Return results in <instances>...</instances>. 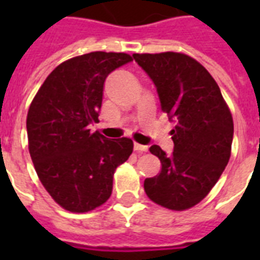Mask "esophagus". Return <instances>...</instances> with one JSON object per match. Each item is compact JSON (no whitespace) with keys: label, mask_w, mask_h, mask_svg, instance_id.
Segmentation results:
<instances>
[{"label":"esophagus","mask_w":260,"mask_h":260,"mask_svg":"<svg viewBox=\"0 0 260 260\" xmlns=\"http://www.w3.org/2000/svg\"><path fill=\"white\" fill-rule=\"evenodd\" d=\"M134 148L135 151H138V152H146V151H148V147L143 146V144H139V143H135Z\"/></svg>","instance_id":"34e87169"}]
</instances>
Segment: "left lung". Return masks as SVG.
Here are the masks:
<instances>
[{
	"label": "left lung",
	"instance_id": "left-lung-1",
	"mask_svg": "<svg viewBox=\"0 0 260 260\" xmlns=\"http://www.w3.org/2000/svg\"><path fill=\"white\" fill-rule=\"evenodd\" d=\"M152 79L160 108L175 122L174 151L151 146L162 170L147 178L144 190L159 205L185 210L208 196L228 165L234 120L220 87L205 67L185 54H134Z\"/></svg>",
	"mask_w": 260,
	"mask_h": 260
}]
</instances>
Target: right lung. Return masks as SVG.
Here are the masks:
<instances>
[{"instance_id":"1","label":"right lung","mask_w":260,"mask_h":260,"mask_svg":"<svg viewBox=\"0 0 260 260\" xmlns=\"http://www.w3.org/2000/svg\"><path fill=\"white\" fill-rule=\"evenodd\" d=\"M132 62L128 54L75 56L51 73L26 116L29 154L43 186L66 210L85 213L108 201L113 174L134 151L128 138L91 134L108 75Z\"/></svg>"}]
</instances>
